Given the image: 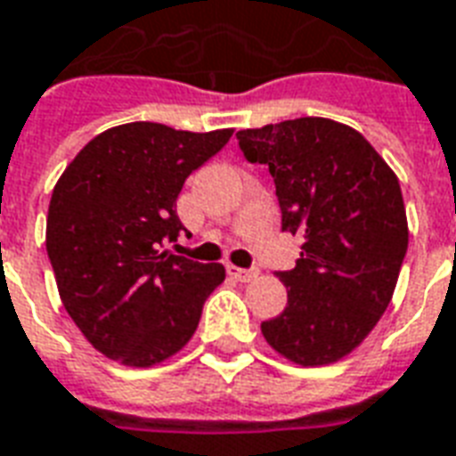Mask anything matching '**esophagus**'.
I'll list each match as a JSON object with an SVG mask.
<instances>
[{
	"label": "esophagus",
	"instance_id": "obj_1",
	"mask_svg": "<svg viewBox=\"0 0 456 456\" xmlns=\"http://www.w3.org/2000/svg\"><path fill=\"white\" fill-rule=\"evenodd\" d=\"M229 275H234L241 282H248V280L258 278V268H237V265H227Z\"/></svg>",
	"mask_w": 456,
	"mask_h": 456
}]
</instances>
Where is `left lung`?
Masks as SVG:
<instances>
[{"mask_svg":"<svg viewBox=\"0 0 456 456\" xmlns=\"http://www.w3.org/2000/svg\"><path fill=\"white\" fill-rule=\"evenodd\" d=\"M246 161L265 164L282 222L302 237L292 271H278L288 306L261 323L297 365L336 362L357 348L391 302L408 248L399 178L362 134L329 118L239 130Z\"/></svg>","mask_w":456,"mask_h":456,"instance_id":"1","label":"left lung"}]
</instances>
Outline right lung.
<instances>
[{
    "label": "right lung",
    "instance_id": "1",
    "mask_svg": "<svg viewBox=\"0 0 456 456\" xmlns=\"http://www.w3.org/2000/svg\"><path fill=\"white\" fill-rule=\"evenodd\" d=\"M229 137L232 130L118 125L96 134L57 181L45 232L50 265L67 314L106 357L157 365L198 329L224 268L164 246L185 229L176 215L185 178Z\"/></svg>",
    "mask_w": 456,
    "mask_h": 456
}]
</instances>
